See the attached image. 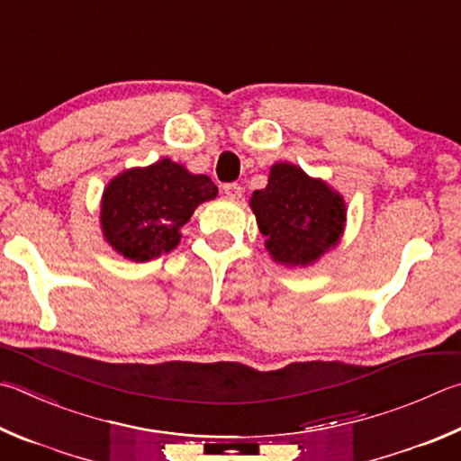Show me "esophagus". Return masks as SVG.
Masks as SVG:
<instances>
[{
    "label": "esophagus",
    "mask_w": 461,
    "mask_h": 461,
    "mask_svg": "<svg viewBox=\"0 0 461 461\" xmlns=\"http://www.w3.org/2000/svg\"><path fill=\"white\" fill-rule=\"evenodd\" d=\"M223 194L228 195L230 199H240L241 197V187L238 183H228V185H223Z\"/></svg>",
    "instance_id": "34e87169"
}]
</instances>
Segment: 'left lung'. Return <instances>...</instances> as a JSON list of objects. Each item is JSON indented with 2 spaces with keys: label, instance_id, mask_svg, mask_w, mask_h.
<instances>
[{
  "label": "left lung",
  "instance_id": "8db88e82",
  "mask_svg": "<svg viewBox=\"0 0 461 461\" xmlns=\"http://www.w3.org/2000/svg\"><path fill=\"white\" fill-rule=\"evenodd\" d=\"M264 246L276 264L308 267L339 246L347 203L337 189L294 163H274L267 185L249 197Z\"/></svg>",
  "mask_w": 461,
  "mask_h": 461
}]
</instances>
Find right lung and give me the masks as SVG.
I'll list each match as a JSON object with an SVG mask.
<instances>
[{"label": "right lung", "instance_id": "add662e5", "mask_svg": "<svg viewBox=\"0 0 461 461\" xmlns=\"http://www.w3.org/2000/svg\"><path fill=\"white\" fill-rule=\"evenodd\" d=\"M215 197L217 187L207 175L158 158L108 181L100 199V230L116 254L149 262L177 248L183 225L199 205Z\"/></svg>", "mask_w": 461, "mask_h": 461}]
</instances>
